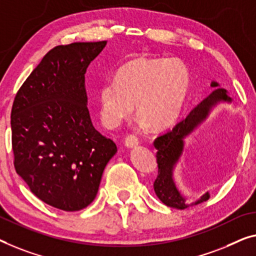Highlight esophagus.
Returning a JSON list of instances; mask_svg holds the SVG:
<instances>
[{
    "label": "esophagus",
    "mask_w": 256,
    "mask_h": 256,
    "mask_svg": "<svg viewBox=\"0 0 256 256\" xmlns=\"http://www.w3.org/2000/svg\"><path fill=\"white\" fill-rule=\"evenodd\" d=\"M124 144H125V146H126V147L133 148V147H136V144H139V139H138V136H133V134H130V136H126V138H125Z\"/></svg>",
    "instance_id": "esophagus-1"
}]
</instances>
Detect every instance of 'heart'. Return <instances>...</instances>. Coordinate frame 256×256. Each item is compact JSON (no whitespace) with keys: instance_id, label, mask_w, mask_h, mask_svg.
Masks as SVG:
<instances>
[{"instance_id":"b5f03b06","label":"heart","mask_w":256,"mask_h":256,"mask_svg":"<svg viewBox=\"0 0 256 256\" xmlns=\"http://www.w3.org/2000/svg\"><path fill=\"white\" fill-rule=\"evenodd\" d=\"M188 66L177 58L139 57L124 64L115 80L101 87L100 114L108 126H116L136 114L152 130L176 123L190 90Z\"/></svg>"}]
</instances>
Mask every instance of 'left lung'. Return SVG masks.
Segmentation results:
<instances>
[{
    "instance_id": "1",
    "label": "left lung",
    "mask_w": 256,
    "mask_h": 256,
    "mask_svg": "<svg viewBox=\"0 0 256 256\" xmlns=\"http://www.w3.org/2000/svg\"><path fill=\"white\" fill-rule=\"evenodd\" d=\"M212 87H214L212 93L208 94L188 116L178 122L172 130H169L164 134L158 136L154 140V147L158 150L156 161L158 166V177L154 182V190L158 199L169 207L178 209L188 207L185 198L179 193L172 179L174 166L180 158L182 148H184V138L208 116L209 110L212 106L218 104L220 101L231 102L226 90L218 87V84L212 82ZM208 199L209 193H206L201 196L200 200L196 202V204L207 201Z\"/></svg>"
}]
</instances>
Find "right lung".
Here are the masks:
<instances>
[{"label":"right lung","instance_id":"add662e5","mask_svg":"<svg viewBox=\"0 0 256 256\" xmlns=\"http://www.w3.org/2000/svg\"><path fill=\"white\" fill-rule=\"evenodd\" d=\"M106 41L56 46L25 80L11 109L14 166L33 194L77 212L95 199L117 146L92 124L85 74Z\"/></svg>","mask_w":256,"mask_h":256}]
</instances>
